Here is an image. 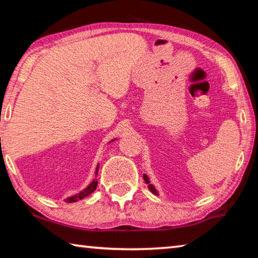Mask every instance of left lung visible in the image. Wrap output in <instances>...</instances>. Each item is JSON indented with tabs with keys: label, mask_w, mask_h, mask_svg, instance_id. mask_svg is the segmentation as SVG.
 <instances>
[{
	"label": "left lung",
	"mask_w": 258,
	"mask_h": 258,
	"mask_svg": "<svg viewBox=\"0 0 258 258\" xmlns=\"http://www.w3.org/2000/svg\"><path fill=\"white\" fill-rule=\"evenodd\" d=\"M143 178H145V182H146L147 184H148V187H149V189H150V191L152 192V194H155V195H158V194H157V191H156L155 187L152 186V184H150V182H149V178H148V176L146 175V174H143Z\"/></svg>",
	"instance_id": "1"
}]
</instances>
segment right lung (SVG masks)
<instances>
[{
  "mask_svg": "<svg viewBox=\"0 0 258 258\" xmlns=\"http://www.w3.org/2000/svg\"><path fill=\"white\" fill-rule=\"evenodd\" d=\"M98 171H99V166L97 167V171H95V174H98ZM97 185H98V181L97 180H93L92 183L86 187L85 190H83L82 192H80V194L76 195V196H73V197H69L66 199V203H75L77 202V200H81L83 198L87 197V196L92 194L93 191H95V189H97Z\"/></svg>",
  "mask_w": 258,
  "mask_h": 258,
  "instance_id": "obj_1",
  "label": "right lung"
}]
</instances>
